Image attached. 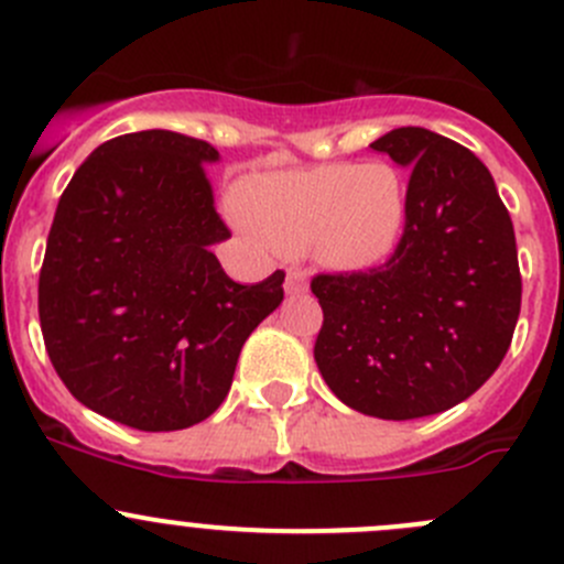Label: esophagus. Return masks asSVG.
Here are the masks:
<instances>
[{
  "mask_svg": "<svg viewBox=\"0 0 564 564\" xmlns=\"http://www.w3.org/2000/svg\"><path fill=\"white\" fill-rule=\"evenodd\" d=\"M308 289V272L303 267H292L286 272V292L289 294H303Z\"/></svg>",
  "mask_w": 564,
  "mask_h": 564,
  "instance_id": "esophagus-1",
  "label": "esophagus"
}]
</instances>
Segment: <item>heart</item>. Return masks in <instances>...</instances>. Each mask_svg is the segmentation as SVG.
Listing matches in <instances>:
<instances>
[{"label": "heart", "mask_w": 564, "mask_h": 564, "mask_svg": "<svg viewBox=\"0 0 564 564\" xmlns=\"http://www.w3.org/2000/svg\"><path fill=\"white\" fill-rule=\"evenodd\" d=\"M242 224L283 253L311 250L335 270L388 261L406 229V182L392 163H324L248 174L235 191Z\"/></svg>", "instance_id": "heart-1"}]
</instances>
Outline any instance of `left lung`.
<instances>
[{"label": "left lung", "instance_id": "8db88e82", "mask_svg": "<svg viewBox=\"0 0 564 564\" xmlns=\"http://www.w3.org/2000/svg\"><path fill=\"white\" fill-rule=\"evenodd\" d=\"M403 169L406 229L384 264L322 272L314 357L327 388L362 414H440L486 384L521 311L513 220L475 152L425 128L373 141Z\"/></svg>", "mask_w": 564, "mask_h": 564}]
</instances>
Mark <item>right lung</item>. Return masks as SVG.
Instances as JSON below:
<instances>
[{
	"instance_id": "obj_1",
	"label": "right lung",
	"mask_w": 564,
	"mask_h": 564,
	"mask_svg": "<svg viewBox=\"0 0 564 564\" xmlns=\"http://www.w3.org/2000/svg\"><path fill=\"white\" fill-rule=\"evenodd\" d=\"M215 161L213 144L174 130L124 133L56 204L37 286L45 351L76 401L130 429L207 420L283 300L286 272L242 286L209 250L231 237L204 172Z\"/></svg>"
}]
</instances>
